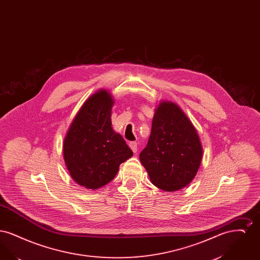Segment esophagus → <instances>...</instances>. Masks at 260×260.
<instances>
[{
  "instance_id": "34e87169",
  "label": "esophagus",
  "mask_w": 260,
  "mask_h": 260,
  "mask_svg": "<svg viewBox=\"0 0 260 260\" xmlns=\"http://www.w3.org/2000/svg\"><path fill=\"white\" fill-rule=\"evenodd\" d=\"M128 146L133 150V152L136 153V151H137V143H136V141H131L128 143Z\"/></svg>"
}]
</instances>
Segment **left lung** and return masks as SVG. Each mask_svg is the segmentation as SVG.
I'll return each mask as SVG.
<instances>
[{
	"label": "left lung",
	"mask_w": 260,
	"mask_h": 260,
	"mask_svg": "<svg viewBox=\"0 0 260 260\" xmlns=\"http://www.w3.org/2000/svg\"><path fill=\"white\" fill-rule=\"evenodd\" d=\"M202 158L198 133L185 113L174 102L160 101L148 143L139 155L151 182L166 192L181 190L196 176Z\"/></svg>",
	"instance_id": "8db88e82"
}]
</instances>
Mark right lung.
<instances>
[{"label":"right lung","instance_id":"1","mask_svg":"<svg viewBox=\"0 0 260 260\" xmlns=\"http://www.w3.org/2000/svg\"><path fill=\"white\" fill-rule=\"evenodd\" d=\"M111 93L101 88L77 112L63 140V158L75 182L98 190L109 183L134 153L112 127Z\"/></svg>","mask_w":260,"mask_h":260}]
</instances>
